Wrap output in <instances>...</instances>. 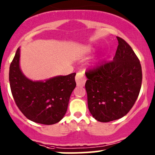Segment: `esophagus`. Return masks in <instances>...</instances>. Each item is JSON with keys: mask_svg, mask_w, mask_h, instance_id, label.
Instances as JSON below:
<instances>
[{"mask_svg": "<svg viewBox=\"0 0 155 155\" xmlns=\"http://www.w3.org/2000/svg\"><path fill=\"white\" fill-rule=\"evenodd\" d=\"M85 78H84V74L82 73L79 72L76 74V84L77 86H80V87H83L85 84Z\"/></svg>", "mask_w": 155, "mask_h": 155, "instance_id": "34e87169", "label": "esophagus"}]
</instances>
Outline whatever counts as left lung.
Returning a JSON list of instances; mask_svg holds the SVG:
<instances>
[{
	"mask_svg": "<svg viewBox=\"0 0 155 155\" xmlns=\"http://www.w3.org/2000/svg\"><path fill=\"white\" fill-rule=\"evenodd\" d=\"M113 60L87 70L88 109L95 119L110 122L127 115L135 104L142 84L140 60L124 39Z\"/></svg>",
	"mask_w": 155,
	"mask_h": 155,
	"instance_id": "obj_1",
	"label": "left lung"
}]
</instances>
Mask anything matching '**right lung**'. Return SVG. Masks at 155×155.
Instances as JSON below:
<instances>
[{
    "label": "right lung",
    "mask_w": 155,
    "mask_h": 155,
    "mask_svg": "<svg viewBox=\"0 0 155 155\" xmlns=\"http://www.w3.org/2000/svg\"><path fill=\"white\" fill-rule=\"evenodd\" d=\"M19 60L18 48L8 74L12 94L18 107L27 118L36 123L51 125L59 122L67 112L70 96L76 87V73L45 81H33L22 74Z\"/></svg>",
    "instance_id": "1"
}]
</instances>
